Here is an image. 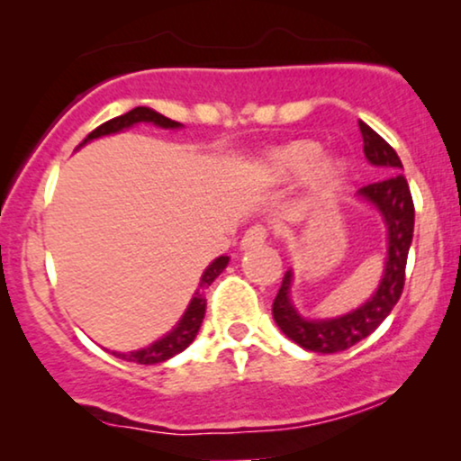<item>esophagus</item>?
I'll use <instances>...</instances> for the list:
<instances>
[{"mask_svg":"<svg viewBox=\"0 0 461 461\" xmlns=\"http://www.w3.org/2000/svg\"><path fill=\"white\" fill-rule=\"evenodd\" d=\"M268 238V230L264 225H251L249 230L245 231V236H242V249H251V247H260L267 242Z\"/></svg>","mask_w":461,"mask_h":461,"instance_id":"esophagus-1","label":"esophagus"}]
</instances>
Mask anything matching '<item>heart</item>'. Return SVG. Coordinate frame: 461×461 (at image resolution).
<instances>
[{"mask_svg":"<svg viewBox=\"0 0 461 461\" xmlns=\"http://www.w3.org/2000/svg\"><path fill=\"white\" fill-rule=\"evenodd\" d=\"M321 145L314 140H293L275 147L264 158V173L275 182H293L308 173V182L314 190L333 188L345 173V164L338 158H322Z\"/></svg>","mask_w":461,"mask_h":461,"instance_id":"b5f03b06","label":"heart"}]
</instances>
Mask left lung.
I'll return each mask as SVG.
<instances>
[{
	"instance_id": "left-lung-1",
	"label": "left lung",
	"mask_w": 461,
	"mask_h": 461,
	"mask_svg": "<svg viewBox=\"0 0 461 461\" xmlns=\"http://www.w3.org/2000/svg\"><path fill=\"white\" fill-rule=\"evenodd\" d=\"M359 131L364 139L366 160L375 167L384 168L379 182L359 188L357 194L382 214L385 234H388V258L382 284L366 303L338 319L308 321L299 316L290 301V284L293 271L284 275L282 288L273 301V319L277 327L299 347L314 353H338L357 345L359 340L370 336L393 312L396 301L401 299L405 285V264L410 253L411 236H414V201L410 186L401 168L399 156L375 130H370L364 121H359Z\"/></svg>"
}]
</instances>
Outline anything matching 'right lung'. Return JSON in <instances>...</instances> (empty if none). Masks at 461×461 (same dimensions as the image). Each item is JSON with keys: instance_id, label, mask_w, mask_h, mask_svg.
<instances>
[{"instance_id": "obj_1", "label": "right lung", "mask_w": 461, "mask_h": 461, "mask_svg": "<svg viewBox=\"0 0 461 461\" xmlns=\"http://www.w3.org/2000/svg\"><path fill=\"white\" fill-rule=\"evenodd\" d=\"M136 123H153V125H158V128H167V130L182 128L177 121L167 119L164 114L156 113V110H151V108H145V105H139V108L130 110V113L105 121V123L99 125L97 130H93L91 134H88L86 139L82 140V145H86V142L93 140V139H99V136H108V134H116V131H121V130H128ZM82 145H79V147H82ZM227 262H230V258L221 256V258H216V260L210 264L208 268H205L203 275H201L197 293H194L193 301H190L188 310L184 312L182 321H179L177 325L173 327V331H168L167 336L160 338V340H156L153 345L145 347V348H139V351H130V353L113 351V356L121 357V359H128V362H136V364H160V362H167V359H171L173 356H177V353H182L184 348H186L190 342L194 340V336H197V331L201 327V322H203L205 297H203V293H201V290L208 288V285L212 284L221 273H223Z\"/></svg>"}]
</instances>
